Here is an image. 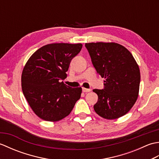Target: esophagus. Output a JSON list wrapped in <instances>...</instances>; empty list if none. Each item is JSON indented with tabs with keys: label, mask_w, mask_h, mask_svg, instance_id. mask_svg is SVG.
<instances>
[{
	"label": "esophagus",
	"mask_w": 159,
	"mask_h": 159,
	"mask_svg": "<svg viewBox=\"0 0 159 159\" xmlns=\"http://www.w3.org/2000/svg\"><path fill=\"white\" fill-rule=\"evenodd\" d=\"M82 90H83V92H85V93L89 92L90 91H91V89H86V88H84V87H83Z\"/></svg>",
	"instance_id": "1"
}]
</instances>
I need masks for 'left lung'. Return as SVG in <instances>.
Returning a JSON list of instances; mask_svg holds the SVG:
<instances>
[{
	"label": "left lung",
	"instance_id": "left-lung-1",
	"mask_svg": "<svg viewBox=\"0 0 159 159\" xmlns=\"http://www.w3.org/2000/svg\"><path fill=\"white\" fill-rule=\"evenodd\" d=\"M85 46L97 73L105 79L102 89L93 90L98 96L94 110L108 120L124 116L133 107L139 93L141 77L136 61L119 43L97 42Z\"/></svg>",
	"mask_w": 159,
	"mask_h": 159
}]
</instances>
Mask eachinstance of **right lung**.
<instances>
[{
    "label": "right lung",
    "instance_id": "1",
    "mask_svg": "<svg viewBox=\"0 0 159 159\" xmlns=\"http://www.w3.org/2000/svg\"><path fill=\"white\" fill-rule=\"evenodd\" d=\"M82 46L81 43H50L39 48L26 62L22 74V92L41 119L62 120L80 99L81 87L72 88L61 80L66 78L71 61Z\"/></svg>",
    "mask_w": 159,
    "mask_h": 159
}]
</instances>
